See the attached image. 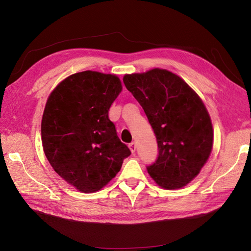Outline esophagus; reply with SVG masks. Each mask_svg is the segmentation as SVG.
Masks as SVG:
<instances>
[{"instance_id": "esophagus-1", "label": "esophagus", "mask_w": 251, "mask_h": 251, "mask_svg": "<svg viewBox=\"0 0 251 251\" xmlns=\"http://www.w3.org/2000/svg\"><path fill=\"white\" fill-rule=\"evenodd\" d=\"M128 148H130L132 153H135V151H136V143H135V142H131L130 144H128Z\"/></svg>"}]
</instances>
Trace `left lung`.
I'll use <instances>...</instances> for the list:
<instances>
[{
    "label": "left lung",
    "instance_id": "obj_1",
    "mask_svg": "<svg viewBox=\"0 0 251 251\" xmlns=\"http://www.w3.org/2000/svg\"><path fill=\"white\" fill-rule=\"evenodd\" d=\"M126 88L140 103L153 127L156 161L147 166L150 176L166 189L189 183L210 155L214 132L208 112L195 91L168 70L126 74Z\"/></svg>",
    "mask_w": 251,
    "mask_h": 251
}]
</instances>
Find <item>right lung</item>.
Listing matches in <instances>:
<instances>
[{"label":"right lung","mask_w":251,"mask_h":251,"mask_svg":"<svg viewBox=\"0 0 251 251\" xmlns=\"http://www.w3.org/2000/svg\"><path fill=\"white\" fill-rule=\"evenodd\" d=\"M121 88L115 75L83 71L60 82L47 100L42 119L45 155L80 192L100 191L131 155L109 118Z\"/></svg>","instance_id":"1"}]
</instances>
